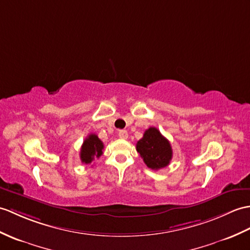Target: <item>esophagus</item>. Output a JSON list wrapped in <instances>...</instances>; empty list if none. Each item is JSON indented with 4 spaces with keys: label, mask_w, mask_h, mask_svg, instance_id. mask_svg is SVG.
<instances>
[{
    "label": "esophagus",
    "mask_w": 250,
    "mask_h": 250,
    "mask_svg": "<svg viewBox=\"0 0 250 250\" xmlns=\"http://www.w3.org/2000/svg\"><path fill=\"white\" fill-rule=\"evenodd\" d=\"M118 136L120 138H123V139H126L127 138V131H125V130H119Z\"/></svg>",
    "instance_id": "obj_1"
}]
</instances>
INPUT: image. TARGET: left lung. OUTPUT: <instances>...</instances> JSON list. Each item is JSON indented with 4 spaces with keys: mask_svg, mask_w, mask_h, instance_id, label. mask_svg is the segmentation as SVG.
Wrapping results in <instances>:
<instances>
[{
    "mask_svg": "<svg viewBox=\"0 0 250 250\" xmlns=\"http://www.w3.org/2000/svg\"><path fill=\"white\" fill-rule=\"evenodd\" d=\"M136 150L145 164L153 170H159L170 163L172 149L168 139L156 127H149L136 144Z\"/></svg>",
    "mask_w": 250,
    "mask_h": 250,
    "instance_id": "1",
    "label": "left lung"
}]
</instances>
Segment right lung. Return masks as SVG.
Segmentation results:
<instances>
[{
	"mask_svg": "<svg viewBox=\"0 0 250 250\" xmlns=\"http://www.w3.org/2000/svg\"><path fill=\"white\" fill-rule=\"evenodd\" d=\"M103 143L96 134H89L84 141L81 148L80 158L82 163L90 164L95 159H99L103 154Z\"/></svg>",
	"mask_w": 250,
	"mask_h": 250,
	"instance_id": "add662e5",
	"label": "right lung"
}]
</instances>
